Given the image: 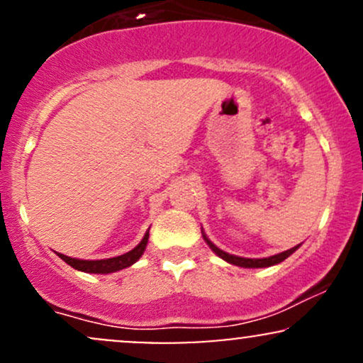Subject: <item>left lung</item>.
<instances>
[{
	"mask_svg": "<svg viewBox=\"0 0 363 363\" xmlns=\"http://www.w3.org/2000/svg\"><path fill=\"white\" fill-rule=\"evenodd\" d=\"M203 237H205V240L208 242V245H210V247H211V251H213L215 254H218V256L222 257V259H225L227 262H230V264L242 266V268H266V266L278 264V262L285 261L286 257L290 256V254H294L298 249V245H295V247L289 249V251L280 252V254H274V256H272V257H262V259H249V257H239V256H232V254H228V252H223L222 249L216 247L213 242H210V240L206 239V235H203Z\"/></svg>",
	"mask_w": 363,
	"mask_h": 363,
	"instance_id": "1",
	"label": "left lung"
}]
</instances>
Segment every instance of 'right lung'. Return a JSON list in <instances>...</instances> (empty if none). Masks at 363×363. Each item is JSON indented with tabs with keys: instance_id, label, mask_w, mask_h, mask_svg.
<instances>
[{
	"instance_id": "obj_1",
	"label": "right lung",
	"mask_w": 363,
	"mask_h": 363,
	"mask_svg": "<svg viewBox=\"0 0 363 363\" xmlns=\"http://www.w3.org/2000/svg\"><path fill=\"white\" fill-rule=\"evenodd\" d=\"M148 244V232L145 234L143 240L136 245L133 251H129L126 254H123V256H118V257H111V259H99V261H85V259H74V257H69V256H65V254H57V256L61 257L62 261L68 262L69 266L74 269H78V272H85V273H114V272H119V269H124L128 268V266H131L133 262H136L141 257V254L145 252V247H147Z\"/></svg>"
}]
</instances>
